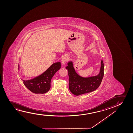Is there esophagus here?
Listing matches in <instances>:
<instances>
[{"label":"esophagus","instance_id":"obj_1","mask_svg":"<svg viewBox=\"0 0 133 133\" xmlns=\"http://www.w3.org/2000/svg\"><path fill=\"white\" fill-rule=\"evenodd\" d=\"M69 57L67 55H64V56L61 59V63L63 65H64L66 63V62H67L68 60L69 59Z\"/></svg>","mask_w":133,"mask_h":133}]
</instances>
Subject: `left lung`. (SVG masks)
<instances>
[{
  "label": "left lung",
  "instance_id": "8db88e82",
  "mask_svg": "<svg viewBox=\"0 0 133 133\" xmlns=\"http://www.w3.org/2000/svg\"><path fill=\"white\" fill-rule=\"evenodd\" d=\"M66 69L68 71L69 77V89L73 94L79 95L95 91L99 86L104 77V65L103 60L101 62L100 72L94 76L83 77L76 73L74 67L73 61L68 63Z\"/></svg>",
  "mask_w": 133,
  "mask_h": 133
}]
</instances>
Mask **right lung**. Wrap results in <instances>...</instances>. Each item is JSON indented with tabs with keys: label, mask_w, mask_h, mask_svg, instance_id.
Returning <instances> with one entry per match:
<instances>
[{
	"label": "right lung",
	"mask_w": 133,
	"mask_h": 133,
	"mask_svg": "<svg viewBox=\"0 0 133 133\" xmlns=\"http://www.w3.org/2000/svg\"><path fill=\"white\" fill-rule=\"evenodd\" d=\"M60 68V62L55 63L41 75L29 80H22L24 85L32 92L35 94H44L49 91L51 79Z\"/></svg>",
	"instance_id": "add662e5"
}]
</instances>
